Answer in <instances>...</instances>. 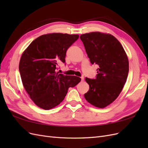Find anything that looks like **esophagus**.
<instances>
[{
	"label": "esophagus",
	"mask_w": 148,
	"mask_h": 148,
	"mask_svg": "<svg viewBox=\"0 0 148 148\" xmlns=\"http://www.w3.org/2000/svg\"><path fill=\"white\" fill-rule=\"evenodd\" d=\"M81 78V81H82V82H83V80H84V77H81V78Z\"/></svg>",
	"instance_id": "obj_1"
}]
</instances>
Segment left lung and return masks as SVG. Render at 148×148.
Returning a JSON list of instances; mask_svg holds the SVG:
<instances>
[{"label":"left lung","mask_w":148,"mask_h":148,"mask_svg":"<svg viewBox=\"0 0 148 148\" xmlns=\"http://www.w3.org/2000/svg\"><path fill=\"white\" fill-rule=\"evenodd\" d=\"M79 38L91 63L99 66L96 79L85 78L89 89L84 97L91 105L104 108L117 99L126 83L129 71L127 55L110 34L91 32Z\"/></svg>","instance_id":"left-lung-1"}]
</instances>
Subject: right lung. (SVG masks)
<instances>
[{"label": "right lung", "instance_id": "right-lung-1", "mask_svg": "<svg viewBox=\"0 0 148 148\" xmlns=\"http://www.w3.org/2000/svg\"><path fill=\"white\" fill-rule=\"evenodd\" d=\"M78 34L49 33L40 36L22 53L19 70L22 83L29 97L40 108L49 110L60 104L70 87L81 78L56 71L65 63L68 48L78 39Z\"/></svg>", "mask_w": 148, "mask_h": 148}]
</instances>
